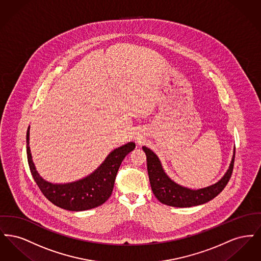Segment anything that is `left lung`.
<instances>
[{
	"label": "left lung",
	"mask_w": 261,
	"mask_h": 261,
	"mask_svg": "<svg viewBox=\"0 0 261 261\" xmlns=\"http://www.w3.org/2000/svg\"><path fill=\"white\" fill-rule=\"evenodd\" d=\"M143 150L147 155L148 173L152 193L162 203L170 206L191 207L210 201L223 191L233 172L235 151L229 169L218 182L206 188L192 190L181 186L171 180L167 174L164 172L158 155L151 149H148L147 147H143Z\"/></svg>",
	"instance_id": "1"
}]
</instances>
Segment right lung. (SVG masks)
Segmentation results:
<instances>
[{"label": "right lung", "instance_id": "obj_1", "mask_svg": "<svg viewBox=\"0 0 261 261\" xmlns=\"http://www.w3.org/2000/svg\"><path fill=\"white\" fill-rule=\"evenodd\" d=\"M29 129L26 133L27 161L31 174L43 195L55 205L70 211L95 208L111 197L115 177L125 156L135 149V143L130 142L114 149L105 162L87 177L66 184H53L44 180L36 170L29 147Z\"/></svg>", "mask_w": 261, "mask_h": 261}]
</instances>
